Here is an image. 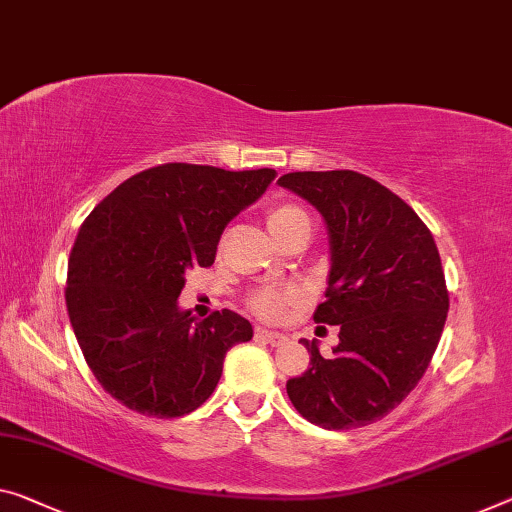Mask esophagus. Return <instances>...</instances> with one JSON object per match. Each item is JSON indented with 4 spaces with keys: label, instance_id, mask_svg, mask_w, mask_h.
I'll return each instance as SVG.
<instances>
[{
    "label": "esophagus",
    "instance_id": "esophagus-1",
    "mask_svg": "<svg viewBox=\"0 0 512 512\" xmlns=\"http://www.w3.org/2000/svg\"><path fill=\"white\" fill-rule=\"evenodd\" d=\"M256 336L261 338V341L274 345V348H277V345H283V343L288 341V338L283 336V334H279V332H267V329H256Z\"/></svg>",
    "mask_w": 512,
    "mask_h": 512
}]
</instances>
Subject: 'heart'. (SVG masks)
<instances>
[{
  "label": "heart",
  "mask_w": 512,
  "mask_h": 512,
  "mask_svg": "<svg viewBox=\"0 0 512 512\" xmlns=\"http://www.w3.org/2000/svg\"><path fill=\"white\" fill-rule=\"evenodd\" d=\"M267 229L277 240H283L288 233L297 229H304V226H311V219L306 212L295 206V203L281 201L274 203V206L267 210ZM300 295L293 288H258L247 297V306L256 313L258 318L263 320H279L283 313H286L288 306L297 304Z\"/></svg>",
  "instance_id": "b5f03b06"
}]
</instances>
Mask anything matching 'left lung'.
Wrapping results in <instances>:
<instances>
[{
  "label": "left lung",
  "mask_w": 512,
  "mask_h": 512,
  "mask_svg": "<svg viewBox=\"0 0 512 512\" xmlns=\"http://www.w3.org/2000/svg\"><path fill=\"white\" fill-rule=\"evenodd\" d=\"M279 185L325 217L332 272L313 320L341 325L329 359L302 338L311 361L286 382L288 398L320 428L368 426L419 384L442 338L448 288L435 238L398 194L357 171H293Z\"/></svg>",
  "instance_id": "left-lung-1"
}]
</instances>
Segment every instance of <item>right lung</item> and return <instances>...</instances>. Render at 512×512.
<instances>
[{
	"label": "right lung",
	"mask_w": 512,
	"mask_h": 512,
	"mask_svg": "<svg viewBox=\"0 0 512 512\" xmlns=\"http://www.w3.org/2000/svg\"><path fill=\"white\" fill-rule=\"evenodd\" d=\"M277 178L167 162L139 171L84 219L68 258L66 306L91 373L128 410L176 419L201 407L224 357L254 336L235 311H178L190 267H210L224 226Z\"/></svg>",
	"instance_id": "right-lung-1"
}]
</instances>
